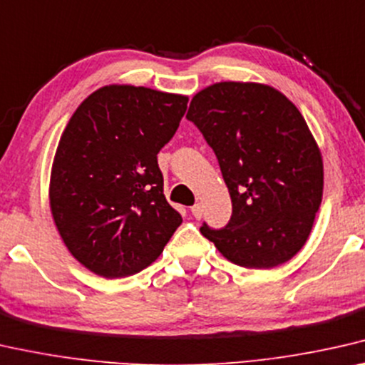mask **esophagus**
I'll return each instance as SVG.
<instances>
[{"instance_id":"1","label":"esophagus","mask_w":365,"mask_h":365,"mask_svg":"<svg viewBox=\"0 0 365 365\" xmlns=\"http://www.w3.org/2000/svg\"><path fill=\"white\" fill-rule=\"evenodd\" d=\"M192 215H193L195 217H197V220H200L201 215H203V210H201L200 205H193V206H192Z\"/></svg>"}]
</instances>
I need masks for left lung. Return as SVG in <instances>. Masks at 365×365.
I'll return each instance as SVG.
<instances>
[{"mask_svg":"<svg viewBox=\"0 0 365 365\" xmlns=\"http://www.w3.org/2000/svg\"><path fill=\"white\" fill-rule=\"evenodd\" d=\"M187 119L215 150L232 215L201 235L227 260L272 269L304 246L323 198V160L307 121L279 90L221 81L198 91Z\"/></svg>","mask_w":365,"mask_h":365,"instance_id":"obj_1","label":"left lung"}]
</instances>
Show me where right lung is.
<instances>
[{
	"label": "right lung",
	"mask_w": 365,
	"mask_h": 365,
	"mask_svg": "<svg viewBox=\"0 0 365 365\" xmlns=\"http://www.w3.org/2000/svg\"><path fill=\"white\" fill-rule=\"evenodd\" d=\"M188 98L108 85L77 108L51 175V211L65 246L106 279L134 275L164 251L182 216L164 195L157 154Z\"/></svg>",
	"instance_id": "1"
}]
</instances>
